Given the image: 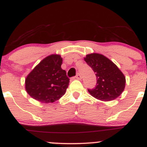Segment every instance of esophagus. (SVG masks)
I'll list each match as a JSON object with an SVG mask.
<instances>
[{"label": "esophagus", "mask_w": 147, "mask_h": 147, "mask_svg": "<svg viewBox=\"0 0 147 147\" xmlns=\"http://www.w3.org/2000/svg\"><path fill=\"white\" fill-rule=\"evenodd\" d=\"M75 78L77 79H82V76H81V75L79 73H77V75H76L75 77Z\"/></svg>", "instance_id": "34e87169"}]
</instances>
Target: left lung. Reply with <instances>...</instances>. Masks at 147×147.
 <instances>
[{"instance_id":"1","label":"left lung","mask_w":147,"mask_h":147,"mask_svg":"<svg viewBox=\"0 0 147 147\" xmlns=\"http://www.w3.org/2000/svg\"><path fill=\"white\" fill-rule=\"evenodd\" d=\"M84 61L93 70L97 84L93 89H88L92 97L108 102L119 97L125 88L124 74L113 62L104 55L97 53L87 55Z\"/></svg>"}]
</instances>
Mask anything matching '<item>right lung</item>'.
<instances>
[{"mask_svg":"<svg viewBox=\"0 0 147 147\" xmlns=\"http://www.w3.org/2000/svg\"><path fill=\"white\" fill-rule=\"evenodd\" d=\"M59 55L45 57L25 79V90L30 97L43 103H52L65 94L70 79L61 68Z\"/></svg>","mask_w":147,"mask_h":147,"instance_id":"add662e5","label":"right lung"}]
</instances>
